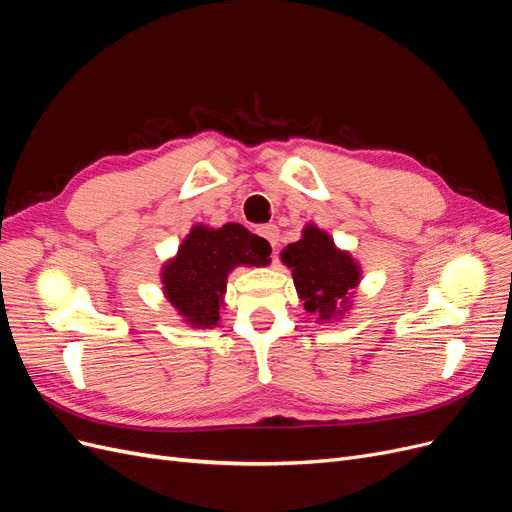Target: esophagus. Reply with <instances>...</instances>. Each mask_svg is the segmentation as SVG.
Returning <instances> with one entry per match:
<instances>
[{
    "mask_svg": "<svg viewBox=\"0 0 512 512\" xmlns=\"http://www.w3.org/2000/svg\"><path fill=\"white\" fill-rule=\"evenodd\" d=\"M258 235L262 237V239H267V243L273 247L275 250V245H277V241H280V230H277V226L275 224H265V226H260L258 230Z\"/></svg>",
    "mask_w": 512,
    "mask_h": 512,
    "instance_id": "obj_1",
    "label": "esophagus"
}]
</instances>
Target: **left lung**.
I'll use <instances>...</instances> for the list:
<instances>
[{"label":"left lung","instance_id":"left-lung-1","mask_svg":"<svg viewBox=\"0 0 512 512\" xmlns=\"http://www.w3.org/2000/svg\"><path fill=\"white\" fill-rule=\"evenodd\" d=\"M282 260L292 269L307 314L318 320L344 314L348 294L359 284L361 273L352 256L339 252L327 232L307 226L303 239L282 252Z\"/></svg>","mask_w":512,"mask_h":512}]
</instances>
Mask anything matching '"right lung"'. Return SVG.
I'll use <instances>...</instances> for the list:
<instances>
[{
    "instance_id": "1",
    "label": "right lung",
    "mask_w": 512,
    "mask_h": 512,
    "mask_svg": "<svg viewBox=\"0 0 512 512\" xmlns=\"http://www.w3.org/2000/svg\"><path fill=\"white\" fill-rule=\"evenodd\" d=\"M269 254L271 245L241 224H224L218 230L200 224L164 267V292L192 327H215L228 271L237 265H267Z\"/></svg>"
}]
</instances>
